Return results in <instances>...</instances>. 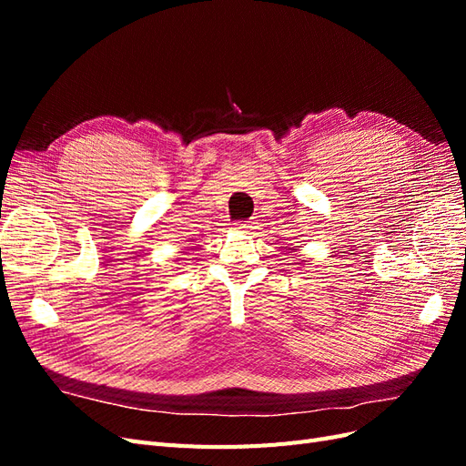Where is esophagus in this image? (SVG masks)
<instances>
[{
  "label": "esophagus",
  "mask_w": 466,
  "mask_h": 466,
  "mask_svg": "<svg viewBox=\"0 0 466 466\" xmlns=\"http://www.w3.org/2000/svg\"><path fill=\"white\" fill-rule=\"evenodd\" d=\"M252 228H255V225H252V221H241V223H237V229H243V231H250Z\"/></svg>",
  "instance_id": "obj_1"
}]
</instances>
